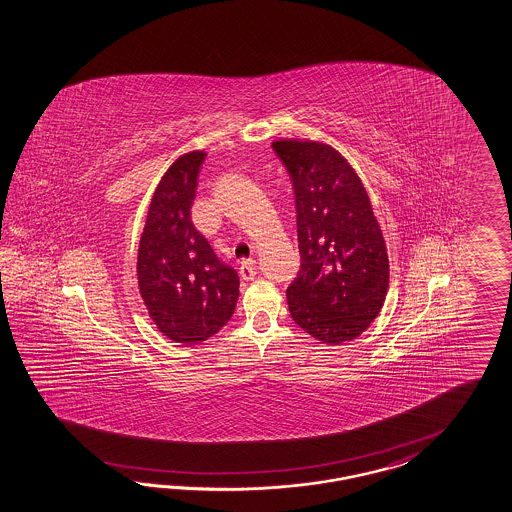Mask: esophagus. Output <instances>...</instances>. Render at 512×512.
<instances>
[{
	"label": "esophagus",
	"instance_id": "esophagus-1",
	"mask_svg": "<svg viewBox=\"0 0 512 512\" xmlns=\"http://www.w3.org/2000/svg\"><path fill=\"white\" fill-rule=\"evenodd\" d=\"M255 266H257V261L255 259H248V261H242L240 263V266H238V274H240V277L242 279H246V281H249V279H253L255 277Z\"/></svg>",
	"mask_w": 512,
	"mask_h": 512
}]
</instances>
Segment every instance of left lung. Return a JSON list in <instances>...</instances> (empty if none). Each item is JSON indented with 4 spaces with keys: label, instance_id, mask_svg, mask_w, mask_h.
I'll return each mask as SVG.
<instances>
[{
    "label": "left lung",
    "instance_id": "left-lung-1",
    "mask_svg": "<svg viewBox=\"0 0 512 512\" xmlns=\"http://www.w3.org/2000/svg\"><path fill=\"white\" fill-rule=\"evenodd\" d=\"M296 201L300 272L287 289L291 317L324 345L356 339L378 317L389 287L382 229L356 169L332 145L272 141Z\"/></svg>",
    "mask_w": 512,
    "mask_h": 512
}]
</instances>
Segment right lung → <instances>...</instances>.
Returning a JSON list of instances; mask_svg holds the SVG:
<instances>
[{
  "instance_id": "obj_1",
  "label": "right lung",
  "mask_w": 512,
  "mask_h": 512,
  "mask_svg": "<svg viewBox=\"0 0 512 512\" xmlns=\"http://www.w3.org/2000/svg\"><path fill=\"white\" fill-rule=\"evenodd\" d=\"M207 152L190 151L167 167L139 238L138 289L158 332L182 345L207 341L229 322L238 274L220 263L192 223L197 175Z\"/></svg>"
}]
</instances>
